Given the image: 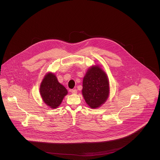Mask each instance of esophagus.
<instances>
[{
    "label": "esophagus",
    "instance_id": "obj_1",
    "mask_svg": "<svg viewBox=\"0 0 160 160\" xmlns=\"http://www.w3.org/2000/svg\"><path fill=\"white\" fill-rule=\"evenodd\" d=\"M71 93H72V94H77V91L76 89H73V90H71Z\"/></svg>",
    "mask_w": 160,
    "mask_h": 160
}]
</instances>
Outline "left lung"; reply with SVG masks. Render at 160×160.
<instances>
[{
	"instance_id": "obj_1",
	"label": "left lung",
	"mask_w": 160,
	"mask_h": 160,
	"mask_svg": "<svg viewBox=\"0 0 160 160\" xmlns=\"http://www.w3.org/2000/svg\"><path fill=\"white\" fill-rule=\"evenodd\" d=\"M110 93V86L106 72L98 65L87 70L83 80L82 95L86 104L97 108L105 103Z\"/></svg>"
}]
</instances>
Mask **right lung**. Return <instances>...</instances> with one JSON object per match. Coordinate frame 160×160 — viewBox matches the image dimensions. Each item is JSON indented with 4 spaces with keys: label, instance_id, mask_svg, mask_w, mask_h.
Masks as SVG:
<instances>
[{
    "label": "right lung",
    "instance_id": "add662e5",
    "mask_svg": "<svg viewBox=\"0 0 160 160\" xmlns=\"http://www.w3.org/2000/svg\"><path fill=\"white\" fill-rule=\"evenodd\" d=\"M39 92L42 101L51 108L59 106L65 96L68 94L67 89L58 82L52 72H48L44 77L40 84Z\"/></svg>",
    "mask_w": 160,
    "mask_h": 160
}]
</instances>
